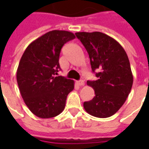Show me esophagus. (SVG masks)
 I'll use <instances>...</instances> for the list:
<instances>
[{
    "instance_id": "34e87169",
    "label": "esophagus",
    "mask_w": 149,
    "mask_h": 149,
    "mask_svg": "<svg viewBox=\"0 0 149 149\" xmlns=\"http://www.w3.org/2000/svg\"><path fill=\"white\" fill-rule=\"evenodd\" d=\"M77 84L79 85V86H84V80H79V81H77Z\"/></svg>"
}]
</instances>
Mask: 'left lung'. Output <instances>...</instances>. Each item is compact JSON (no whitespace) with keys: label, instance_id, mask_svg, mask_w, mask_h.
Wrapping results in <instances>:
<instances>
[{"label":"left lung","instance_id":"obj_1","mask_svg":"<svg viewBox=\"0 0 149 149\" xmlns=\"http://www.w3.org/2000/svg\"><path fill=\"white\" fill-rule=\"evenodd\" d=\"M89 54L92 71L97 80L87 81L95 96L84 103L85 111L97 118L113 115L125 104L133 84V75L126 52L119 43L100 31L77 32Z\"/></svg>","mask_w":149,"mask_h":149}]
</instances>
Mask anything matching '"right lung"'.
<instances>
[{"mask_svg": "<svg viewBox=\"0 0 149 149\" xmlns=\"http://www.w3.org/2000/svg\"><path fill=\"white\" fill-rule=\"evenodd\" d=\"M75 38L67 31L53 30L33 41L22 55L17 82L24 103L38 118H54L65 108L74 81L62 76L58 58L65 43Z\"/></svg>", "mask_w": 149, "mask_h": 149, "instance_id": "obj_1", "label": "right lung"}]
</instances>
